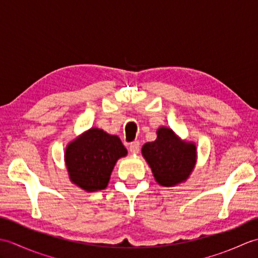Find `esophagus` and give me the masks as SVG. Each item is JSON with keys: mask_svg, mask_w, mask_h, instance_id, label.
Returning a JSON list of instances; mask_svg holds the SVG:
<instances>
[{"mask_svg": "<svg viewBox=\"0 0 258 258\" xmlns=\"http://www.w3.org/2000/svg\"><path fill=\"white\" fill-rule=\"evenodd\" d=\"M128 150L130 152L132 153V154H138L140 152V143L139 142H132V143L130 144L128 146Z\"/></svg>", "mask_w": 258, "mask_h": 258, "instance_id": "obj_1", "label": "esophagus"}]
</instances>
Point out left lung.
Returning <instances> with one entry per match:
<instances>
[{"label":"left lung","mask_w":258,"mask_h":258,"mask_svg":"<svg viewBox=\"0 0 258 258\" xmlns=\"http://www.w3.org/2000/svg\"><path fill=\"white\" fill-rule=\"evenodd\" d=\"M142 155L149 164L156 182L175 186L188 178L196 163V146L180 140L171 128L160 127L157 139L142 147Z\"/></svg>","instance_id":"1"}]
</instances>
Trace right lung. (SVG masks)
Listing matches in <instances>:
<instances>
[{"mask_svg":"<svg viewBox=\"0 0 258 258\" xmlns=\"http://www.w3.org/2000/svg\"><path fill=\"white\" fill-rule=\"evenodd\" d=\"M127 150L116 135L92 127L67 146L65 164L71 182L86 191L106 188L117 160Z\"/></svg>","mask_w":258,"mask_h":258,"instance_id":"add662e5","label":"right lung"}]
</instances>
